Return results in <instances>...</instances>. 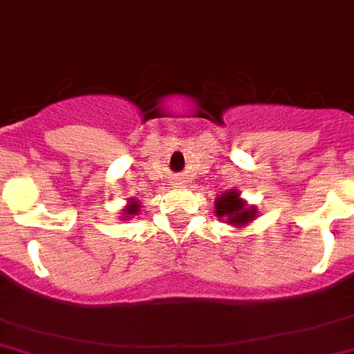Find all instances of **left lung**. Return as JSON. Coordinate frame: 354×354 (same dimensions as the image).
I'll list each match as a JSON object with an SVG mask.
<instances>
[{"mask_svg": "<svg viewBox=\"0 0 354 354\" xmlns=\"http://www.w3.org/2000/svg\"><path fill=\"white\" fill-rule=\"evenodd\" d=\"M215 215L218 221H226L233 226H246L257 215L255 208H248L236 189L226 192L215 201Z\"/></svg>", "mask_w": 354, "mask_h": 354, "instance_id": "obj_1", "label": "left lung"}]
</instances>
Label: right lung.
<instances>
[{"mask_svg": "<svg viewBox=\"0 0 354 354\" xmlns=\"http://www.w3.org/2000/svg\"><path fill=\"white\" fill-rule=\"evenodd\" d=\"M139 208H141V206H139V203H137L136 198H130L127 208L122 209V212H124V218H130L131 215H137V213H139Z\"/></svg>", "mask_w": 354, "mask_h": 354, "instance_id": "add662e5", "label": "right lung"}]
</instances>
